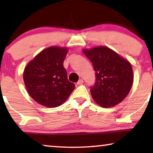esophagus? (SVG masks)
<instances>
[{"label":"esophagus","instance_id":"obj_1","mask_svg":"<svg viewBox=\"0 0 153 153\" xmlns=\"http://www.w3.org/2000/svg\"><path fill=\"white\" fill-rule=\"evenodd\" d=\"M83 82H84L83 79H79L78 82H77V85H82Z\"/></svg>","mask_w":153,"mask_h":153}]
</instances>
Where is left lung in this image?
Wrapping results in <instances>:
<instances>
[{
	"instance_id": "left-lung-1",
	"label": "left lung",
	"mask_w": 153,
	"mask_h": 153,
	"mask_svg": "<svg viewBox=\"0 0 153 153\" xmlns=\"http://www.w3.org/2000/svg\"><path fill=\"white\" fill-rule=\"evenodd\" d=\"M83 52L91 62L96 71L95 84L90 89L94 101L107 108L123 100L133 84L130 62L105 46L85 49Z\"/></svg>"
}]
</instances>
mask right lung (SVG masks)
<instances>
[{
	"label": "right lung",
	"instance_id": "1",
	"mask_svg": "<svg viewBox=\"0 0 153 153\" xmlns=\"http://www.w3.org/2000/svg\"><path fill=\"white\" fill-rule=\"evenodd\" d=\"M67 53V48L49 47L25 66V86L27 93L39 104L48 107L59 106L75 89L63 66Z\"/></svg>",
	"mask_w": 153,
	"mask_h": 153
}]
</instances>
